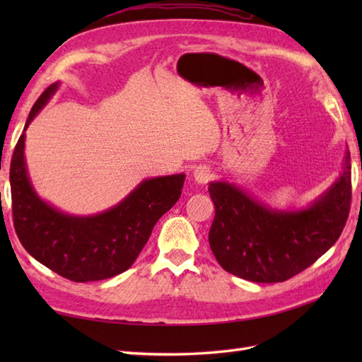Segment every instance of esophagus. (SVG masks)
Instances as JSON below:
<instances>
[{
    "label": "esophagus",
    "instance_id": "obj_1",
    "mask_svg": "<svg viewBox=\"0 0 362 362\" xmlns=\"http://www.w3.org/2000/svg\"><path fill=\"white\" fill-rule=\"evenodd\" d=\"M193 177H194V182L199 183V185H205V183H209L211 180L213 171L209 166L201 165L193 171Z\"/></svg>",
    "mask_w": 362,
    "mask_h": 362
}]
</instances>
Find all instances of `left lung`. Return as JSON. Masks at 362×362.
Segmentation results:
<instances>
[{
  "instance_id": "obj_1",
  "label": "left lung",
  "mask_w": 362,
  "mask_h": 362,
  "mask_svg": "<svg viewBox=\"0 0 362 362\" xmlns=\"http://www.w3.org/2000/svg\"><path fill=\"white\" fill-rule=\"evenodd\" d=\"M211 252L227 272L255 283H279L310 267L341 236L351 201L350 152L342 173L300 210H274L228 182H210Z\"/></svg>"
}]
</instances>
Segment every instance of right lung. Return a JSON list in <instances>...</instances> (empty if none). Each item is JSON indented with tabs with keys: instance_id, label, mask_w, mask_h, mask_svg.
I'll list each match as a JSON object with an SVG mask.
<instances>
[{
	"instance_id": "right-lung-1",
	"label": "right lung",
	"mask_w": 362,
	"mask_h": 362,
	"mask_svg": "<svg viewBox=\"0 0 362 362\" xmlns=\"http://www.w3.org/2000/svg\"><path fill=\"white\" fill-rule=\"evenodd\" d=\"M59 88H46L29 112L11 161L13 227L23 247L51 271L68 280H105L134 264L153 226L182 194L185 174L143 180L112 209L93 216L57 210L35 193L25 160L26 129Z\"/></svg>"
}]
</instances>
